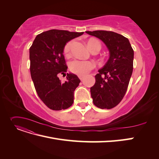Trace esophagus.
Listing matches in <instances>:
<instances>
[{
    "mask_svg": "<svg viewBox=\"0 0 159 159\" xmlns=\"http://www.w3.org/2000/svg\"><path fill=\"white\" fill-rule=\"evenodd\" d=\"M79 78L80 80H83L84 79V76L82 75H79Z\"/></svg>",
    "mask_w": 159,
    "mask_h": 159,
    "instance_id": "1",
    "label": "esophagus"
}]
</instances>
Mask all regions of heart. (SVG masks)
I'll return each instance as SVG.
<instances>
[{"instance_id": "heart-1", "label": "heart", "mask_w": 159, "mask_h": 159, "mask_svg": "<svg viewBox=\"0 0 159 159\" xmlns=\"http://www.w3.org/2000/svg\"><path fill=\"white\" fill-rule=\"evenodd\" d=\"M73 42V41H70L66 45L64 48V54L66 56L70 55ZM87 44L91 51L94 50L99 51L101 49L100 43L95 39H89L87 42ZM94 67L95 64L93 61L81 60H75L71 61L69 65L70 70L72 73L82 76L87 75L89 71L92 70Z\"/></svg>"}]
</instances>
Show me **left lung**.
I'll list each match as a JSON object with an SVG mask.
<instances>
[{
  "instance_id": "obj_1",
  "label": "left lung",
  "mask_w": 159,
  "mask_h": 159,
  "mask_svg": "<svg viewBox=\"0 0 159 159\" xmlns=\"http://www.w3.org/2000/svg\"><path fill=\"white\" fill-rule=\"evenodd\" d=\"M102 40L109 52L107 61L98 70L95 84L90 88L93 104L100 109H111L125 94L133 69L134 51L127 38L105 30L85 32Z\"/></svg>"
}]
</instances>
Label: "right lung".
<instances>
[{
  "label": "right lung",
  "mask_w": 159,
  "mask_h": 159,
  "mask_svg": "<svg viewBox=\"0 0 159 159\" xmlns=\"http://www.w3.org/2000/svg\"><path fill=\"white\" fill-rule=\"evenodd\" d=\"M84 34L50 30L36 36L30 48V74L36 92L48 107L59 111L70 107L74 92L80 83L76 75L68 73L61 82L59 74H66L64 50L66 43Z\"/></svg>",
  "instance_id": "add662e5"
}]
</instances>
